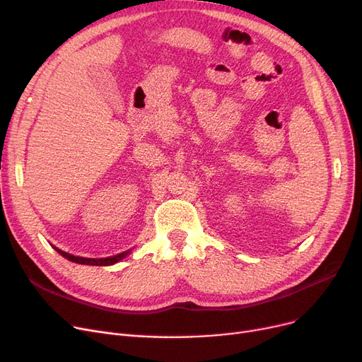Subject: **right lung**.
Listing matches in <instances>:
<instances>
[{
	"label": "right lung",
	"mask_w": 362,
	"mask_h": 362,
	"mask_svg": "<svg viewBox=\"0 0 362 362\" xmlns=\"http://www.w3.org/2000/svg\"><path fill=\"white\" fill-rule=\"evenodd\" d=\"M54 250H55L57 252H59L60 255H63L64 258H67L69 261L78 262V264H86V265H112V264L119 262L120 259L126 258V257L130 254V250H129V251H126V252H122V254H117V255H112V257H107V258H85V257H74V255H71V254H67V252H64V251H62V250H59V248H55V246H54Z\"/></svg>",
	"instance_id": "right-lung-1"
}]
</instances>
